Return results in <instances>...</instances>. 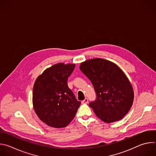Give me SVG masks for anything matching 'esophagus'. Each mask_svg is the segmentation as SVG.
I'll use <instances>...</instances> for the list:
<instances>
[{
  "mask_svg": "<svg viewBox=\"0 0 156 156\" xmlns=\"http://www.w3.org/2000/svg\"><path fill=\"white\" fill-rule=\"evenodd\" d=\"M88 102V99L87 98H85L83 101H81L82 104H87Z\"/></svg>",
  "mask_w": 156,
  "mask_h": 156,
  "instance_id": "34e87169",
  "label": "esophagus"
}]
</instances>
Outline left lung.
I'll return each instance as SVG.
<instances>
[{"instance_id": "left-lung-1", "label": "left lung", "mask_w": 156, "mask_h": 156, "mask_svg": "<svg viewBox=\"0 0 156 156\" xmlns=\"http://www.w3.org/2000/svg\"><path fill=\"white\" fill-rule=\"evenodd\" d=\"M80 69L93 85L96 98L89 105L95 114L105 123L121 120L134 98L131 84L124 73L112 62L102 58L85 61Z\"/></svg>"}]
</instances>
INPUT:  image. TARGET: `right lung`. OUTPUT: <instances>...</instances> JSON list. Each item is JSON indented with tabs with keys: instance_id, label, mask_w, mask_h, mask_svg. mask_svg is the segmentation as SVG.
Segmentation results:
<instances>
[{
	"instance_id": "right-lung-1",
	"label": "right lung",
	"mask_w": 156,
	"mask_h": 156,
	"mask_svg": "<svg viewBox=\"0 0 156 156\" xmlns=\"http://www.w3.org/2000/svg\"><path fill=\"white\" fill-rule=\"evenodd\" d=\"M75 67V64H55L44 71L34 83V109L40 120L50 126H67L81 104L67 83Z\"/></svg>"
}]
</instances>
